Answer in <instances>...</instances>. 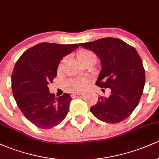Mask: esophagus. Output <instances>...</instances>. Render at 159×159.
<instances>
[{
  "label": "esophagus",
  "mask_w": 159,
  "mask_h": 159,
  "mask_svg": "<svg viewBox=\"0 0 159 159\" xmlns=\"http://www.w3.org/2000/svg\"><path fill=\"white\" fill-rule=\"evenodd\" d=\"M84 96V93H73L72 95V98H78V97H81V96Z\"/></svg>",
  "instance_id": "1"
}]
</instances>
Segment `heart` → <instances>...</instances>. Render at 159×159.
Masks as SVG:
<instances>
[{"mask_svg": "<svg viewBox=\"0 0 159 159\" xmlns=\"http://www.w3.org/2000/svg\"><path fill=\"white\" fill-rule=\"evenodd\" d=\"M92 56H94V54L88 51H82L78 54V60L80 62H82ZM87 84H88V80L85 78H77L75 79L69 80L66 82L67 87L74 93H81L84 91L87 88Z\"/></svg>", "mask_w": 159, "mask_h": 159, "instance_id": "1", "label": "heart"}]
</instances>
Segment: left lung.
Returning <instances> with one entry per match:
<instances>
[{"label":"left lung","instance_id":"8db88e82","mask_svg":"<svg viewBox=\"0 0 159 159\" xmlns=\"http://www.w3.org/2000/svg\"><path fill=\"white\" fill-rule=\"evenodd\" d=\"M79 45L93 52L101 61L102 69L96 84L111 89L109 97L98 98L90 111L107 123L127 119L138 106L145 84V70L136 49L113 37Z\"/></svg>","mask_w":159,"mask_h":159}]
</instances>
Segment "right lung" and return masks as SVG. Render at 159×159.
I'll return each mask as SVG.
<instances>
[{"label":"right lung","mask_w":159,"mask_h":159,"mask_svg":"<svg viewBox=\"0 0 159 159\" xmlns=\"http://www.w3.org/2000/svg\"><path fill=\"white\" fill-rule=\"evenodd\" d=\"M78 47V44L39 43L27 49L16 62L11 77L12 93L25 117L36 127L56 126L68 114L70 95L56 98L49 92L48 84L57 76L63 57Z\"/></svg>","instance_id":"right-lung-1"}]
</instances>
